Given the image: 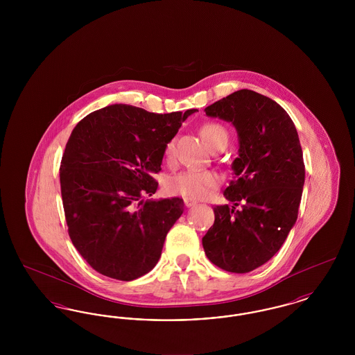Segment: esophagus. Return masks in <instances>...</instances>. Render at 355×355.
<instances>
[{
  "label": "esophagus",
  "mask_w": 355,
  "mask_h": 355,
  "mask_svg": "<svg viewBox=\"0 0 355 355\" xmlns=\"http://www.w3.org/2000/svg\"><path fill=\"white\" fill-rule=\"evenodd\" d=\"M184 203H185V206H187V207H191V206L197 205V201H194L191 198H184Z\"/></svg>",
  "instance_id": "34e87169"
}]
</instances>
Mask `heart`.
<instances>
[{"label":"heart","mask_w":355,"mask_h":355,"mask_svg":"<svg viewBox=\"0 0 355 355\" xmlns=\"http://www.w3.org/2000/svg\"><path fill=\"white\" fill-rule=\"evenodd\" d=\"M202 137L206 142L213 146L218 141H227V130L217 122H206L201 128ZM175 153L174 139H169L164 146V155L168 161H171ZM218 173L207 169H186L170 175L165 182V189L170 194L184 196L190 198H205L211 190L220 184Z\"/></svg>","instance_id":"b5f03b06"}]
</instances>
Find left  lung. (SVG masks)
<instances>
[{
    "label": "left lung",
    "instance_id": "1",
    "mask_svg": "<svg viewBox=\"0 0 355 355\" xmlns=\"http://www.w3.org/2000/svg\"><path fill=\"white\" fill-rule=\"evenodd\" d=\"M205 112L233 122L239 157L232 165L236 177L225 190L233 206L213 207L216 220L202 238L203 249L222 270L249 272L281 249L298 218L302 148L286 110L253 90L234 92Z\"/></svg>",
    "mask_w": 355,
    "mask_h": 355
}]
</instances>
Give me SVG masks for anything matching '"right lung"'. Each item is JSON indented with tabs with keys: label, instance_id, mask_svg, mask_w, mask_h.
<instances>
[{
	"label": "right lung",
	"instance_id": "obj_1",
	"mask_svg": "<svg viewBox=\"0 0 355 355\" xmlns=\"http://www.w3.org/2000/svg\"><path fill=\"white\" fill-rule=\"evenodd\" d=\"M196 109L168 114L110 105L87 114L69 137L60 168L68 233L102 275L133 281L158 262L182 198L152 201L165 144Z\"/></svg>",
	"mask_w": 355,
	"mask_h": 355
}]
</instances>
